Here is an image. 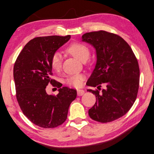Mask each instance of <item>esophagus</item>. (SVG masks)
I'll list each match as a JSON object with an SVG mask.
<instances>
[{
    "label": "esophagus",
    "instance_id": "esophagus-1",
    "mask_svg": "<svg viewBox=\"0 0 154 154\" xmlns=\"http://www.w3.org/2000/svg\"><path fill=\"white\" fill-rule=\"evenodd\" d=\"M84 93H85V90H77V95L78 96H82V95H84Z\"/></svg>",
    "mask_w": 154,
    "mask_h": 154
}]
</instances>
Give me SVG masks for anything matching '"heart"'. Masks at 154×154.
Here are the masks:
<instances>
[{
	"label": "heart",
	"instance_id": "obj_1",
	"mask_svg": "<svg viewBox=\"0 0 154 154\" xmlns=\"http://www.w3.org/2000/svg\"><path fill=\"white\" fill-rule=\"evenodd\" d=\"M68 52L75 57L76 58L79 59L82 62H85L89 58L90 54V51L88 46L84 44L75 42L70 44L67 47ZM62 56L60 52L55 51L52 54L50 59V64L51 67L56 71L60 69L62 66ZM84 79V77L82 75H68L65 79V83L72 86L78 88L82 84V81Z\"/></svg>",
	"mask_w": 154,
	"mask_h": 154
}]
</instances>
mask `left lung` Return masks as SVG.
Wrapping results in <instances>:
<instances>
[{
    "label": "left lung",
    "mask_w": 154,
    "mask_h": 154,
    "mask_svg": "<svg viewBox=\"0 0 154 154\" xmlns=\"http://www.w3.org/2000/svg\"><path fill=\"white\" fill-rule=\"evenodd\" d=\"M83 42L96 49L95 68L87 85L96 97L88 111L92 120L109 123L121 118L136 101L139 88L140 69L132 49L122 37L105 31H92L82 36ZM104 85V89L101 87Z\"/></svg>",
    "instance_id": "8db88e82"
}]
</instances>
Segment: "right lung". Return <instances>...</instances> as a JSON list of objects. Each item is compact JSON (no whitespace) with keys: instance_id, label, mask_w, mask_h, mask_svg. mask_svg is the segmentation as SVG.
Listing matches in <instances>:
<instances>
[{"instance_id":"1","label":"right lung","mask_w":154,"mask_h":154,"mask_svg":"<svg viewBox=\"0 0 154 154\" xmlns=\"http://www.w3.org/2000/svg\"><path fill=\"white\" fill-rule=\"evenodd\" d=\"M71 38L49 36L29 41L20 52L14 66L16 99L22 112L31 123L44 128H56L65 121L77 91L51 79L50 59L54 52ZM50 83L59 88L56 96L48 95Z\"/></svg>"}]
</instances>
